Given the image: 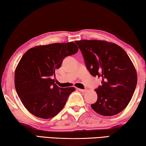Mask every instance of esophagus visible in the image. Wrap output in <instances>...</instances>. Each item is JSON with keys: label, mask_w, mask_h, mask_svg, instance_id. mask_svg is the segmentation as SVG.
Here are the masks:
<instances>
[{"label": "esophagus", "mask_w": 146, "mask_h": 146, "mask_svg": "<svg viewBox=\"0 0 146 146\" xmlns=\"http://www.w3.org/2000/svg\"><path fill=\"white\" fill-rule=\"evenodd\" d=\"M78 90L81 91V92H83V93H86V92H87V91H88V90H86V89H85V90H82V89H78Z\"/></svg>", "instance_id": "esophagus-1"}]
</instances>
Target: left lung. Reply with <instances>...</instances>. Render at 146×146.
<instances>
[{
  "label": "left lung",
  "mask_w": 146,
  "mask_h": 146,
  "mask_svg": "<svg viewBox=\"0 0 146 146\" xmlns=\"http://www.w3.org/2000/svg\"><path fill=\"white\" fill-rule=\"evenodd\" d=\"M91 75L102 78L95 90L98 98L93 110L103 116H113L124 110L135 92L137 73L127 53L117 44L106 40L75 41Z\"/></svg>",
  "instance_id": "left-lung-1"
}]
</instances>
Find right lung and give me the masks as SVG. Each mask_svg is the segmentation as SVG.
<instances>
[{
    "instance_id": "obj_1",
    "label": "right lung",
    "mask_w": 146,
    "mask_h": 146,
    "mask_svg": "<svg viewBox=\"0 0 146 146\" xmlns=\"http://www.w3.org/2000/svg\"><path fill=\"white\" fill-rule=\"evenodd\" d=\"M73 42L41 45L28 49L24 54L15 71V87L22 103L36 117L48 119L62 110L73 87L59 88L55 75L64 58L77 53Z\"/></svg>"
}]
</instances>
